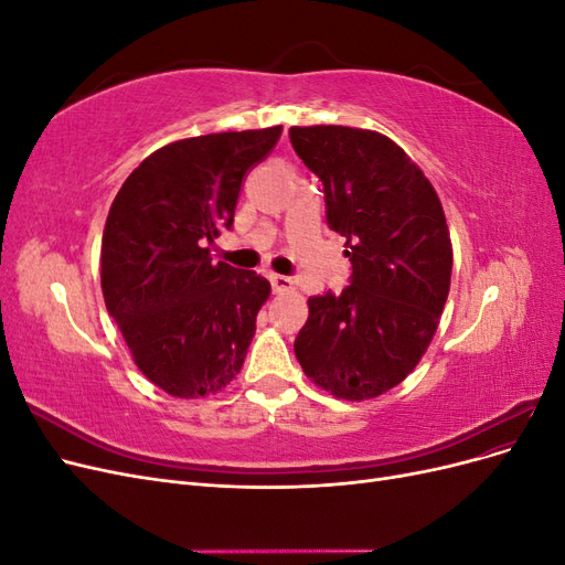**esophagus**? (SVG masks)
<instances>
[{"label": "esophagus", "instance_id": "obj_1", "mask_svg": "<svg viewBox=\"0 0 565 565\" xmlns=\"http://www.w3.org/2000/svg\"><path fill=\"white\" fill-rule=\"evenodd\" d=\"M268 280H270L273 292H278V295H280V292H289V289L295 287L292 278H287V276H276V273H270Z\"/></svg>", "mask_w": 565, "mask_h": 565}]
</instances>
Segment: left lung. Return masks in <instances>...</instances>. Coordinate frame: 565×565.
Returning <instances> with one entry per match:
<instances>
[{"instance_id": "8db88e82", "label": "left lung", "mask_w": 565, "mask_h": 565, "mask_svg": "<svg viewBox=\"0 0 565 565\" xmlns=\"http://www.w3.org/2000/svg\"><path fill=\"white\" fill-rule=\"evenodd\" d=\"M289 141L322 181L328 226L347 237L353 266L341 295L309 299L297 361L337 398H377L417 367L446 306L452 245L443 204L380 131L292 127Z\"/></svg>"}]
</instances>
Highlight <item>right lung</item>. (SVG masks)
<instances>
[{"mask_svg": "<svg viewBox=\"0 0 565 565\" xmlns=\"http://www.w3.org/2000/svg\"><path fill=\"white\" fill-rule=\"evenodd\" d=\"M282 127L162 146L115 195L100 243V289L136 367L177 398L226 388L243 370L270 282L212 264L243 179Z\"/></svg>", "mask_w": 565, "mask_h": 565, "instance_id": "right-lung-1", "label": "right lung"}]
</instances>
